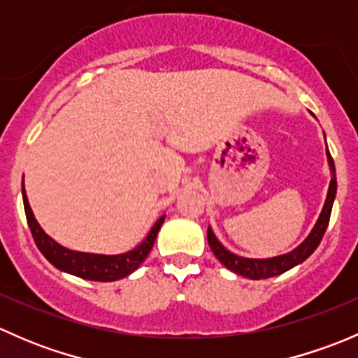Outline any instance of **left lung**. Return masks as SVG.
I'll return each instance as SVG.
<instances>
[{
  "instance_id": "1",
  "label": "left lung",
  "mask_w": 358,
  "mask_h": 358,
  "mask_svg": "<svg viewBox=\"0 0 358 358\" xmlns=\"http://www.w3.org/2000/svg\"><path fill=\"white\" fill-rule=\"evenodd\" d=\"M327 161L331 166V183L329 190H327L326 204H324L322 213H320L319 220H317L315 227L310 232V236L299 244L298 248L292 249L291 252L282 256H275V258H266V259H251V258H243V256H237L234 252H230L229 249H225L220 244V241L216 239L213 230L208 227V243L211 248L213 255L222 262V265H225L227 268L232 270V272L239 273V275L248 277V279L259 280V279H268V277L280 275V273L287 272L292 266L299 265L301 262H305L317 248H319L320 241H322L324 234H326L327 225H329L331 211H333V202L336 197V169H334V161L331 157L329 150H327Z\"/></svg>"
}]
</instances>
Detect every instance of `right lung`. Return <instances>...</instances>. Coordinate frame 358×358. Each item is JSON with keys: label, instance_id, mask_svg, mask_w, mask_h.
Here are the masks:
<instances>
[{"label": "right lung", "instance_id": "add662e5", "mask_svg": "<svg viewBox=\"0 0 358 358\" xmlns=\"http://www.w3.org/2000/svg\"><path fill=\"white\" fill-rule=\"evenodd\" d=\"M22 197H24L25 218H27L32 239H34L36 246H38L39 251L43 252V256H45L52 265H55L57 268L62 270V272L72 273V275L81 277V279H86V280L112 282V280L122 279V277L135 272V270L142 265L143 259L149 256L150 249H152L154 243H156L159 229H161L162 222H164V216H161V218L154 223L152 230H150L149 236L143 239V243L140 244V246H136L135 249H131V251L122 252V255L106 256V255H92V252L71 251V249L60 246L59 243H55L52 237L46 236L45 230L39 227V223L36 222L34 215H32L31 211V206H29L24 187H22Z\"/></svg>", "mask_w": 358, "mask_h": 358}]
</instances>
